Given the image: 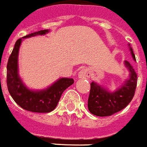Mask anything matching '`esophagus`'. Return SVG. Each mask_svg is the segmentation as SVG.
I'll list each match as a JSON object with an SVG mask.
<instances>
[{
    "instance_id": "1",
    "label": "esophagus",
    "mask_w": 147,
    "mask_h": 147,
    "mask_svg": "<svg viewBox=\"0 0 147 147\" xmlns=\"http://www.w3.org/2000/svg\"><path fill=\"white\" fill-rule=\"evenodd\" d=\"M78 77L80 78H83V79H86L90 77V73L86 69H82L78 74Z\"/></svg>"
}]
</instances>
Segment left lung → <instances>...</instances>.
I'll list each match as a JSON object with an SVG mask.
<instances>
[{
  "label": "left lung",
  "instance_id": "obj_1",
  "mask_svg": "<svg viewBox=\"0 0 147 147\" xmlns=\"http://www.w3.org/2000/svg\"><path fill=\"white\" fill-rule=\"evenodd\" d=\"M131 51L135 59L132 49ZM125 64L131 72L130 78L116 92H108L94 82L90 84L88 109L92 115L99 117L111 116L124 109L133 99L137 88V74L128 61H125Z\"/></svg>",
  "mask_w": 147,
  "mask_h": 147
}]
</instances>
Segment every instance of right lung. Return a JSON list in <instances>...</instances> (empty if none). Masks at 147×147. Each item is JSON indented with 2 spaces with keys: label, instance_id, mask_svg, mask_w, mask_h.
Wrapping results in <instances>:
<instances>
[{
  "label": "right lung",
  "instance_id": "right-lung-1",
  "mask_svg": "<svg viewBox=\"0 0 147 147\" xmlns=\"http://www.w3.org/2000/svg\"><path fill=\"white\" fill-rule=\"evenodd\" d=\"M48 29L40 30L24 36L29 38L36 35H44ZM22 38H19L15 43L7 65V85L8 91L13 100L22 109L32 112L47 113L53 111L57 106L62 93L67 88L72 85L74 79L61 78L47 90L34 92L30 91L23 85L18 75V52Z\"/></svg>",
  "mask_w": 147,
  "mask_h": 147
}]
</instances>
